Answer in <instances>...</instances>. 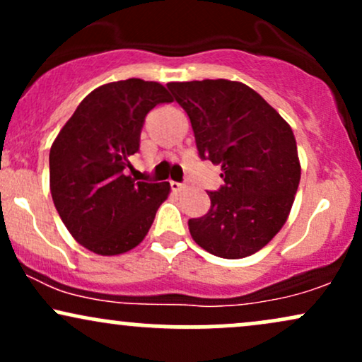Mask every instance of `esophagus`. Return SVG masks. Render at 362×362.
Wrapping results in <instances>:
<instances>
[{"label": "esophagus", "instance_id": "34e87169", "mask_svg": "<svg viewBox=\"0 0 362 362\" xmlns=\"http://www.w3.org/2000/svg\"><path fill=\"white\" fill-rule=\"evenodd\" d=\"M170 187H172L173 192H180V190L185 189V184H178V182H170Z\"/></svg>", "mask_w": 362, "mask_h": 362}]
</instances>
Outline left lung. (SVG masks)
I'll list each match as a JSON object with an SVG mask.
<instances>
[{"mask_svg":"<svg viewBox=\"0 0 362 362\" xmlns=\"http://www.w3.org/2000/svg\"><path fill=\"white\" fill-rule=\"evenodd\" d=\"M192 124L202 160L221 167L224 185L207 192V214L189 219L194 242L221 259L264 248L288 221L301 178L293 129L245 83H167Z\"/></svg>","mask_w":362,"mask_h":362,"instance_id":"left-lung-1","label":"left lung"}]
</instances>
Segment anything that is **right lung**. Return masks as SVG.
Masks as SVG:
<instances>
[{
  "instance_id": "add662e5",
  "label": "right lung",
  "mask_w": 362,
  "mask_h": 362,
  "mask_svg": "<svg viewBox=\"0 0 362 362\" xmlns=\"http://www.w3.org/2000/svg\"><path fill=\"white\" fill-rule=\"evenodd\" d=\"M172 102L161 83L129 78L95 88L62 126L49 153L54 206L68 231L97 255H120L143 242L168 182L126 175L139 151L144 117Z\"/></svg>"
}]
</instances>
